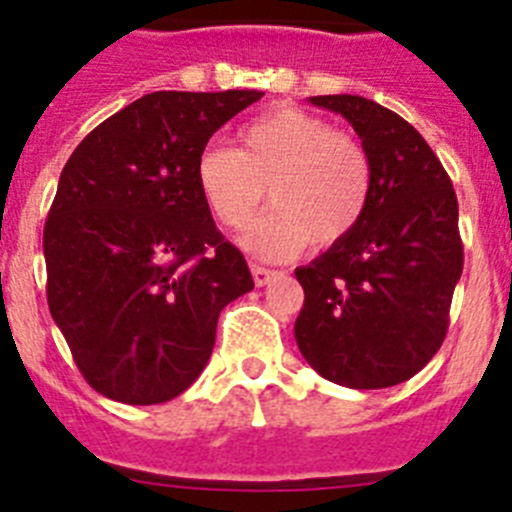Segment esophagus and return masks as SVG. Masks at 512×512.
Returning a JSON list of instances; mask_svg holds the SVG:
<instances>
[{"instance_id":"34e87169","label":"esophagus","mask_w":512,"mask_h":512,"mask_svg":"<svg viewBox=\"0 0 512 512\" xmlns=\"http://www.w3.org/2000/svg\"><path fill=\"white\" fill-rule=\"evenodd\" d=\"M251 274H253V284H256V287H266V284H269L271 279L277 277V271L264 269V266H259V264L251 266Z\"/></svg>"}]
</instances>
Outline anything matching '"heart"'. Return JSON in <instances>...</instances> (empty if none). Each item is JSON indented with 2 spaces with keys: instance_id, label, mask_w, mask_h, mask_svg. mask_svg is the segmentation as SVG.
Returning a JSON list of instances; mask_svg holds the SVG:
<instances>
[{
  "instance_id": "heart-1",
  "label": "heart",
  "mask_w": 512,
  "mask_h": 512,
  "mask_svg": "<svg viewBox=\"0 0 512 512\" xmlns=\"http://www.w3.org/2000/svg\"><path fill=\"white\" fill-rule=\"evenodd\" d=\"M241 148L207 146L197 158V187L212 217L243 230L265 189L275 210L241 238L256 259H292L307 246L333 248L364 220L374 176L359 140L297 107H274L248 122Z\"/></svg>"
}]
</instances>
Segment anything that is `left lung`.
Masks as SVG:
<instances>
[{"mask_svg": "<svg viewBox=\"0 0 512 512\" xmlns=\"http://www.w3.org/2000/svg\"><path fill=\"white\" fill-rule=\"evenodd\" d=\"M346 117L372 161V202L359 228L295 271L305 305L295 338L307 364L351 390L415 377L449 330L464 269L459 202L423 135L372 99L310 97Z\"/></svg>", "mask_w": 512, "mask_h": 512, "instance_id": "left-lung-1", "label": "left lung"}]
</instances>
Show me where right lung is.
Returning <instances> with one entry per match:
<instances>
[{
    "instance_id": "right-lung-1",
    "label": "right lung",
    "mask_w": 512,
    "mask_h": 512,
    "mask_svg": "<svg viewBox=\"0 0 512 512\" xmlns=\"http://www.w3.org/2000/svg\"><path fill=\"white\" fill-rule=\"evenodd\" d=\"M264 92H153L97 125L43 230L48 307L99 395L158 405L200 377L220 310L253 289L197 187L207 140Z\"/></svg>"
}]
</instances>
